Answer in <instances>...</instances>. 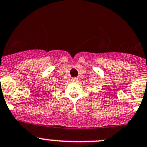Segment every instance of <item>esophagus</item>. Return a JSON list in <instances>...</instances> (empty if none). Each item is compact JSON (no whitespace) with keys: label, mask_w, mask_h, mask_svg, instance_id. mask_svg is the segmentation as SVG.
Listing matches in <instances>:
<instances>
[{"label":"esophagus","mask_w":147,"mask_h":147,"mask_svg":"<svg viewBox=\"0 0 147 147\" xmlns=\"http://www.w3.org/2000/svg\"><path fill=\"white\" fill-rule=\"evenodd\" d=\"M78 78H72V82H78Z\"/></svg>","instance_id":"esophagus-1"}]
</instances>
